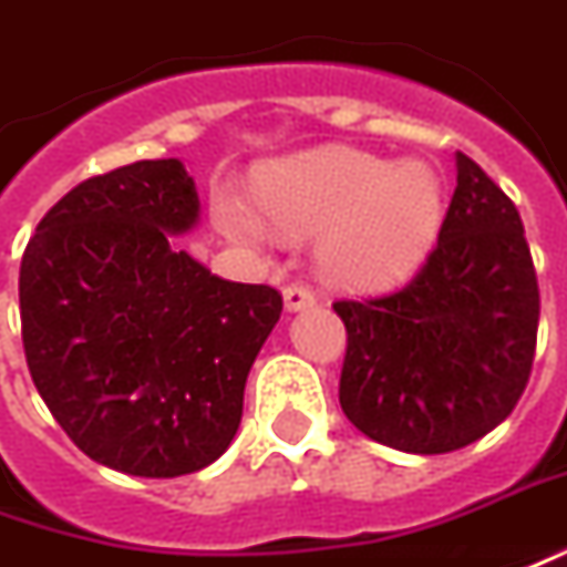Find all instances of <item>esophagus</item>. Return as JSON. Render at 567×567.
Instances as JSON below:
<instances>
[{
	"instance_id": "1",
	"label": "esophagus",
	"mask_w": 567,
	"mask_h": 567,
	"mask_svg": "<svg viewBox=\"0 0 567 567\" xmlns=\"http://www.w3.org/2000/svg\"><path fill=\"white\" fill-rule=\"evenodd\" d=\"M285 297V310L297 312V310H307L316 303V295H312L310 288H303V285H288L282 291Z\"/></svg>"
}]
</instances>
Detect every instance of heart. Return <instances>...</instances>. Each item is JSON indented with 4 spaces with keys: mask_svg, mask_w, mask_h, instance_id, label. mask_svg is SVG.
Listing matches in <instances>:
<instances>
[{
    "mask_svg": "<svg viewBox=\"0 0 567 567\" xmlns=\"http://www.w3.org/2000/svg\"><path fill=\"white\" fill-rule=\"evenodd\" d=\"M255 205L217 189L215 220L229 239L264 245L272 223L291 239L316 236L328 282L380 291L423 264L445 217V187L423 162H390L352 146H319L255 174Z\"/></svg>",
    "mask_w": 567,
    "mask_h": 567,
    "instance_id": "1",
    "label": "heart"
}]
</instances>
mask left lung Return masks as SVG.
Masks as SVG:
<instances>
[{
  "instance_id": "left-lung-1",
  "label": "left lung",
  "mask_w": 567,
  "mask_h": 567,
  "mask_svg": "<svg viewBox=\"0 0 567 567\" xmlns=\"http://www.w3.org/2000/svg\"><path fill=\"white\" fill-rule=\"evenodd\" d=\"M439 243L386 297L338 300L347 324L340 408L408 454L466 449L509 417L532 374L540 291L516 205L457 153Z\"/></svg>"
}]
</instances>
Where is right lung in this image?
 Returning <instances> with one entry per match:
<instances>
[{
  "label": "right lung",
  "instance_id": "right-lung-1",
  "mask_svg": "<svg viewBox=\"0 0 567 567\" xmlns=\"http://www.w3.org/2000/svg\"><path fill=\"white\" fill-rule=\"evenodd\" d=\"M199 224L181 159L82 181L21 260L27 365L63 433L110 470L174 478L215 463L282 316L270 285L220 279L177 236Z\"/></svg>",
  "mask_w": 567,
  "mask_h": 567
}]
</instances>
